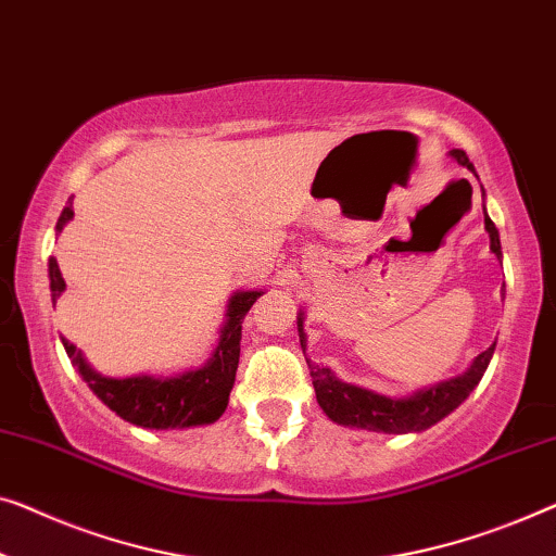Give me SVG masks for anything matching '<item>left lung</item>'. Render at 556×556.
Returning <instances> with one entry per match:
<instances>
[{
    "label": "left lung",
    "mask_w": 556,
    "mask_h": 556,
    "mask_svg": "<svg viewBox=\"0 0 556 556\" xmlns=\"http://www.w3.org/2000/svg\"><path fill=\"white\" fill-rule=\"evenodd\" d=\"M458 165H464L466 170H473L464 150L448 152ZM484 228L489 232V248L502 261V243H498V230L489 215H484ZM303 318L305 313H298V338H301V349L305 353V331H303ZM494 356V345H489L484 353H479L471 361V366L464 374L446 381H439L433 386H424V389L414 391L412 396H383V393L364 389V386L345 383L338 378L328 366L311 364V358H305V364L311 368L313 389H316L318 406L324 408V414L336 421L338 426H349V429H366L378 433H412L431 429L433 424H439L441 418L458 408L466 401V396L477 389V383L484 376L489 361Z\"/></svg>",
    "instance_id": "obj_1"
}]
</instances>
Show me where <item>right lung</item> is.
Masks as SVG:
<instances>
[{"mask_svg":"<svg viewBox=\"0 0 556 556\" xmlns=\"http://www.w3.org/2000/svg\"><path fill=\"white\" fill-rule=\"evenodd\" d=\"M72 200L64 207L58 232L72 220ZM64 278L60 265L50 258V291L52 303L64 293ZM263 291H236L230 295L228 308H225V324L220 328L218 345H215L213 356L205 361L200 368L175 374V376H104L87 364L83 351L67 338H62L64 351L77 368L83 381L90 386L94 396H98L110 412H115L119 418L130 421L142 429H190V426H205L218 421L236 383L238 358H240V336H243V318L251 311V305L258 301Z\"/></svg>","mask_w":556,"mask_h":556,"instance_id":"obj_1","label":"right lung"}]
</instances>
